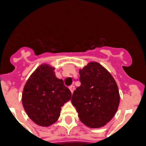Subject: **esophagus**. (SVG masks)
Returning a JSON list of instances; mask_svg holds the SVG:
<instances>
[{
    "label": "esophagus",
    "instance_id": "obj_1",
    "mask_svg": "<svg viewBox=\"0 0 146 146\" xmlns=\"http://www.w3.org/2000/svg\"><path fill=\"white\" fill-rule=\"evenodd\" d=\"M69 89H70V91L71 92V93L73 94V91H74V89H75V87H74L73 85H71V86H70V87H69Z\"/></svg>",
    "mask_w": 146,
    "mask_h": 146
}]
</instances>
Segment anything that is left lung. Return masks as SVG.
Returning <instances> with one entry per match:
<instances>
[{
  "mask_svg": "<svg viewBox=\"0 0 146 146\" xmlns=\"http://www.w3.org/2000/svg\"><path fill=\"white\" fill-rule=\"evenodd\" d=\"M80 86L71 101L80 121L92 128L106 125L113 118L119 103L118 87L104 67L95 62L80 70Z\"/></svg>",
  "mask_w": 146,
  "mask_h": 146,
  "instance_id": "obj_1",
  "label": "left lung"
}]
</instances>
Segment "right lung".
<instances>
[{"mask_svg":"<svg viewBox=\"0 0 146 146\" xmlns=\"http://www.w3.org/2000/svg\"><path fill=\"white\" fill-rule=\"evenodd\" d=\"M70 89L58 79L54 68L43 64L25 84L22 102L25 111L33 122L48 127L57 121L61 107L71 98Z\"/></svg>","mask_w":146,"mask_h":146,"instance_id":"add662e5","label":"right lung"}]
</instances>
